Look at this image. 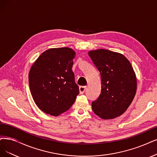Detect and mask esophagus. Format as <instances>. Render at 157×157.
<instances>
[{
	"label": "esophagus",
	"mask_w": 157,
	"mask_h": 157,
	"mask_svg": "<svg viewBox=\"0 0 157 157\" xmlns=\"http://www.w3.org/2000/svg\"><path fill=\"white\" fill-rule=\"evenodd\" d=\"M86 86H80L79 90V93L80 94H83L86 90Z\"/></svg>",
	"instance_id": "34e87169"
}]
</instances>
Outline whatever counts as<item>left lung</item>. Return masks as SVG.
<instances>
[{"label":"left lung","mask_w":157,"mask_h":157,"mask_svg":"<svg viewBox=\"0 0 157 157\" xmlns=\"http://www.w3.org/2000/svg\"><path fill=\"white\" fill-rule=\"evenodd\" d=\"M89 56L100 72L101 94L92 103L93 112L104 120L122 114L131 105L136 91V78L130 62L122 54L100 49Z\"/></svg>","instance_id":"obj_1"}]
</instances>
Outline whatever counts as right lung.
I'll use <instances>...</instances> for the list:
<instances>
[{
    "label": "right lung",
    "mask_w": 157,
    "mask_h": 157,
    "mask_svg": "<svg viewBox=\"0 0 157 157\" xmlns=\"http://www.w3.org/2000/svg\"><path fill=\"white\" fill-rule=\"evenodd\" d=\"M75 52L67 47L50 48L39 56L29 73V86L37 106L57 117L67 111L79 94L72 71Z\"/></svg>",
    "instance_id": "obj_1"
}]
</instances>
